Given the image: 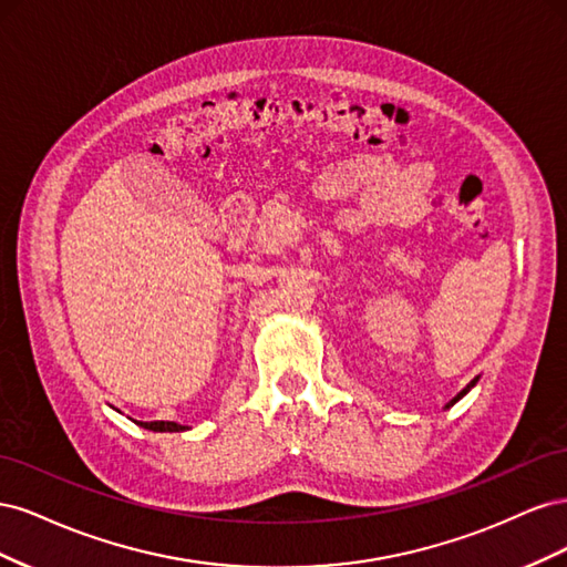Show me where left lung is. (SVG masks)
Wrapping results in <instances>:
<instances>
[{"mask_svg": "<svg viewBox=\"0 0 567 567\" xmlns=\"http://www.w3.org/2000/svg\"><path fill=\"white\" fill-rule=\"evenodd\" d=\"M477 381H480V375H475V379H473V381H471V383H468L466 388H463V390H461V392L456 394V398H454V400H450L447 404H444V409H450V406H454V404H456V402H458V400L463 398V394H468V392H471V388H475V383H477Z\"/></svg>", "mask_w": 567, "mask_h": 567, "instance_id": "1", "label": "left lung"}]
</instances>
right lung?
Listing matches in <instances>:
<instances>
[{
  "instance_id": "right-lung-1",
  "label": "right lung",
  "mask_w": 567,
  "mask_h": 567,
  "mask_svg": "<svg viewBox=\"0 0 567 567\" xmlns=\"http://www.w3.org/2000/svg\"><path fill=\"white\" fill-rule=\"evenodd\" d=\"M134 423L140 427H146V431H153V433H184V431H188V425H182V423H175V421H134Z\"/></svg>"
}]
</instances>
